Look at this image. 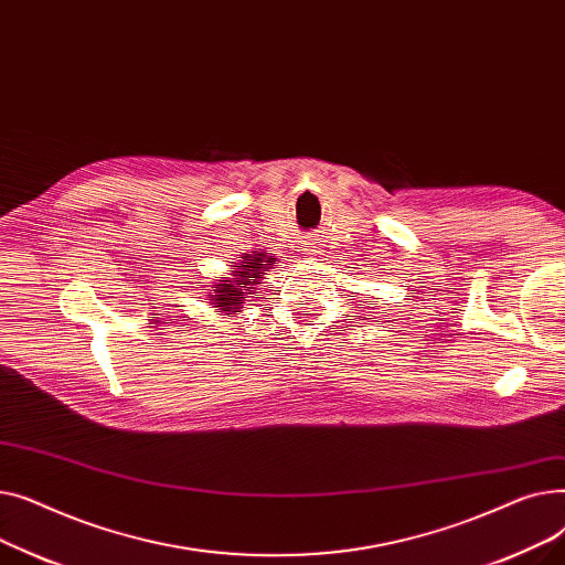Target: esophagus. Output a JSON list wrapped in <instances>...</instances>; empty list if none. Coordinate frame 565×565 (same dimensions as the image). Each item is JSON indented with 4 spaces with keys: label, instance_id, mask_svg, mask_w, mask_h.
Listing matches in <instances>:
<instances>
[{
    "label": "esophagus",
    "instance_id": "obj_1",
    "mask_svg": "<svg viewBox=\"0 0 565 565\" xmlns=\"http://www.w3.org/2000/svg\"><path fill=\"white\" fill-rule=\"evenodd\" d=\"M307 252H313V249H307Z\"/></svg>",
    "mask_w": 565,
    "mask_h": 565
}]
</instances>
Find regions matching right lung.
Instances as JSON below:
<instances>
[{
	"label": "right lung",
	"mask_w": 565,
	"mask_h": 565,
	"mask_svg": "<svg viewBox=\"0 0 565 565\" xmlns=\"http://www.w3.org/2000/svg\"><path fill=\"white\" fill-rule=\"evenodd\" d=\"M267 265H273V258H265L263 254H254V256L247 254L243 263L233 265L235 279L228 284H215V295H213L215 307H220L222 311L243 309V305L247 302L245 298H252L254 295L252 290L254 284H258L267 273Z\"/></svg>",
	"instance_id": "add662e5"
}]
</instances>
